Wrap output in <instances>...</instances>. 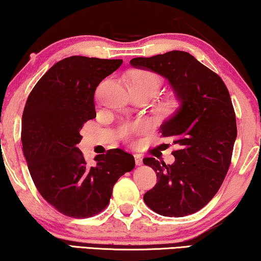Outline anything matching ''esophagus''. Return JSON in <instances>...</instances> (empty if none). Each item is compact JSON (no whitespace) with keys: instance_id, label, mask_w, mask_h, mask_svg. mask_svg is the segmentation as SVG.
<instances>
[{"instance_id":"34e87169","label":"esophagus","mask_w":261,"mask_h":261,"mask_svg":"<svg viewBox=\"0 0 261 261\" xmlns=\"http://www.w3.org/2000/svg\"><path fill=\"white\" fill-rule=\"evenodd\" d=\"M134 160H135L136 166H141V164H142L141 155H140V154H134Z\"/></svg>"}]
</instances>
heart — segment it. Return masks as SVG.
<instances>
[{"label":"heart","mask_w":261,"mask_h":261,"mask_svg":"<svg viewBox=\"0 0 261 261\" xmlns=\"http://www.w3.org/2000/svg\"><path fill=\"white\" fill-rule=\"evenodd\" d=\"M161 78H160L159 74L154 73L151 71H147V70H140V71H135L130 77V87L132 89H139V90H149L153 92L155 94L161 86ZM176 105H177V101L175 99L168 100V101L164 103L163 108L166 111H170L172 108H175ZM144 126L143 122H135L132 123V125H126L122 128V133L126 138H129L130 135H133L135 133H140V132L144 130Z\"/></svg>","instance_id":"heart-1"}]
</instances>
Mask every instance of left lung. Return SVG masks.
Masks as SVG:
<instances>
[{"label": "left lung", "mask_w": 261, "mask_h": 261, "mask_svg": "<svg viewBox=\"0 0 261 261\" xmlns=\"http://www.w3.org/2000/svg\"><path fill=\"white\" fill-rule=\"evenodd\" d=\"M130 65L163 75L181 102L160 127L162 136L178 146L172 151L175 162L143 159L158 177L144 194V203L166 217L195 214L217 194L231 164L237 123L227 87L217 73L184 51L133 58Z\"/></svg>", "instance_id": "obj_1"}]
</instances>
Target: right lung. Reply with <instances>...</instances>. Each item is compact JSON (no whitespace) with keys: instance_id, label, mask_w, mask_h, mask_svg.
<instances>
[{"instance_id":"right-lung-1","label":"right lung","mask_w":261,"mask_h":261,"mask_svg":"<svg viewBox=\"0 0 261 261\" xmlns=\"http://www.w3.org/2000/svg\"><path fill=\"white\" fill-rule=\"evenodd\" d=\"M122 59L72 56L38 80L22 117V144L31 178L42 197L72 218L98 215L114 184L135 167L133 155L114 148L87 164L77 144L84 123L95 118L94 93Z\"/></svg>"}]
</instances>
